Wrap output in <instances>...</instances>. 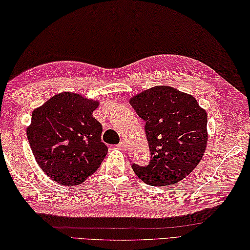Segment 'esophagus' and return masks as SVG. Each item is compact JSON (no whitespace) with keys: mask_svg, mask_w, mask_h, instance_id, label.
<instances>
[{"mask_svg":"<svg viewBox=\"0 0 250 250\" xmlns=\"http://www.w3.org/2000/svg\"><path fill=\"white\" fill-rule=\"evenodd\" d=\"M118 146H119L121 149H125V148H126V143H125V141L122 140V141L118 144Z\"/></svg>","mask_w":250,"mask_h":250,"instance_id":"1","label":"esophagus"}]
</instances>
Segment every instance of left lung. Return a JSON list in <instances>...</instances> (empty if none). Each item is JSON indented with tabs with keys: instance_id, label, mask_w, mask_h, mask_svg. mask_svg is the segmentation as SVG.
<instances>
[{
	"instance_id": "left-lung-1",
	"label": "left lung",
	"mask_w": 250,
	"mask_h": 250,
	"mask_svg": "<svg viewBox=\"0 0 250 250\" xmlns=\"http://www.w3.org/2000/svg\"><path fill=\"white\" fill-rule=\"evenodd\" d=\"M129 103L146 122L151 152L148 165H131L135 173L151 186L172 185L184 179L207 147V111L189 94L166 85L143 91Z\"/></svg>"
}]
</instances>
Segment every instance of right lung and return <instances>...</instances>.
<instances>
[{"instance_id": "right-lung-1", "label": "right lung", "mask_w": 250, "mask_h": 250, "mask_svg": "<svg viewBox=\"0 0 250 250\" xmlns=\"http://www.w3.org/2000/svg\"><path fill=\"white\" fill-rule=\"evenodd\" d=\"M98 102L76 93L51 97L32 113L26 136L42 170L61 185H78L99 167L108 153L103 126L93 118Z\"/></svg>"}]
</instances>
